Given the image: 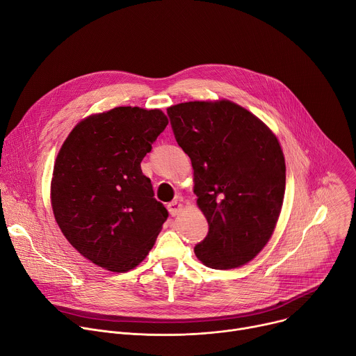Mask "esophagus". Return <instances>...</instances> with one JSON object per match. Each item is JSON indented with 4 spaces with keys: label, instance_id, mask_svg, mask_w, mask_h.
Masks as SVG:
<instances>
[{
    "label": "esophagus",
    "instance_id": "1",
    "mask_svg": "<svg viewBox=\"0 0 356 356\" xmlns=\"http://www.w3.org/2000/svg\"><path fill=\"white\" fill-rule=\"evenodd\" d=\"M168 209H170V212H171V215H178L182 209H184V204H182V201H179V200H177V201H172V202H170L168 204Z\"/></svg>",
    "mask_w": 356,
    "mask_h": 356
}]
</instances>
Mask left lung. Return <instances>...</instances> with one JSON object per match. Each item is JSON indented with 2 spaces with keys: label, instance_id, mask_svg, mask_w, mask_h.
Segmentation results:
<instances>
[{
  "label": "left lung",
  "instance_id": "8db88e82",
  "mask_svg": "<svg viewBox=\"0 0 356 356\" xmlns=\"http://www.w3.org/2000/svg\"><path fill=\"white\" fill-rule=\"evenodd\" d=\"M167 113L193 162L197 205L209 225L197 258L224 270L248 264L270 239L284 204L286 167L277 135L229 99L181 102Z\"/></svg>",
  "mask_w": 356,
  "mask_h": 356
}]
</instances>
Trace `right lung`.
<instances>
[{"instance_id": "obj_1", "label": "right lung", "mask_w": 356, "mask_h": 356, "mask_svg": "<svg viewBox=\"0 0 356 356\" xmlns=\"http://www.w3.org/2000/svg\"><path fill=\"white\" fill-rule=\"evenodd\" d=\"M168 125L161 109L115 106L81 120L61 145L51 207L72 247L111 272L138 266L168 211L154 198L141 161Z\"/></svg>"}]
</instances>
